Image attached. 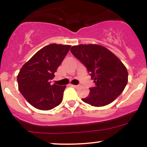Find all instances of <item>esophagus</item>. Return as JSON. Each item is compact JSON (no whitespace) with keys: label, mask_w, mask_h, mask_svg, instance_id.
Instances as JSON below:
<instances>
[{"label":"esophagus","mask_w":147,"mask_h":147,"mask_svg":"<svg viewBox=\"0 0 147 147\" xmlns=\"http://www.w3.org/2000/svg\"><path fill=\"white\" fill-rule=\"evenodd\" d=\"M71 86L75 88H77L79 87V85H71Z\"/></svg>","instance_id":"obj_1"}]
</instances>
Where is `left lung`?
<instances>
[{
	"mask_svg": "<svg viewBox=\"0 0 147 147\" xmlns=\"http://www.w3.org/2000/svg\"><path fill=\"white\" fill-rule=\"evenodd\" d=\"M72 55L87 68L95 86L90 88L88 97L82 99L93 106L113 102L123 92L128 82V72L113 53L99 45H79L70 49Z\"/></svg>",
	"mask_w": 147,
	"mask_h": 147,
	"instance_id": "8db88e82",
	"label": "left lung"
}]
</instances>
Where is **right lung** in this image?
Here are the masks:
<instances>
[{"label":"right lung","mask_w":147,"mask_h":147,"mask_svg":"<svg viewBox=\"0 0 147 147\" xmlns=\"http://www.w3.org/2000/svg\"><path fill=\"white\" fill-rule=\"evenodd\" d=\"M70 47L55 43L46 45L21 68L17 77L18 90L36 109L51 110L62 102L65 86L52 85L50 80Z\"/></svg>","instance_id":"1"}]
</instances>
